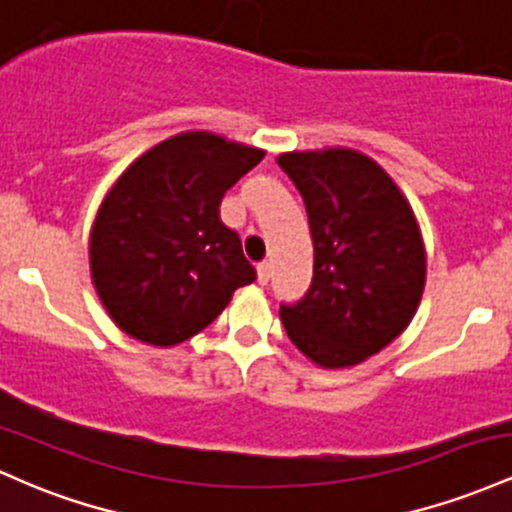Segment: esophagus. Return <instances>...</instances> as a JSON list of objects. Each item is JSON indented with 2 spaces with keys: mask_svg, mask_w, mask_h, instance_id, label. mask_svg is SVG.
<instances>
[{
  "mask_svg": "<svg viewBox=\"0 0 512 512\" xmlns=\"http://www.w3.org/2000/svg\"><path fill=\"white\" fill-rule=\"evenodd\" d=\"M256 278H258V283L266 285L268 280H271V263H258V266H256Z\"/></svg>",
  "mask_w": 512,
  "mask_h": 512,
  "instance_id": "34e87169",
  "label": "esophagus"
}]
</instances>
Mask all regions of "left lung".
<instances>
[{
	"instance_id": "left-lung-1",
	"label": "left lung",
	"mask_w": 512,
	"mask_h": 512,
	"mask_svg": "<svg viewBox=\"0 0 512 512\" xmlns=\"http://www.w3.org/2000/svg\"><path fill=\"white\" fill-rule=\"evenodd\" d=\"M314 244L307 295L280 321L304 358L324 370L365 363L404 333L426 287V246L409 200L358 149L285 152Z\"/></svg>"
}]
</instances>
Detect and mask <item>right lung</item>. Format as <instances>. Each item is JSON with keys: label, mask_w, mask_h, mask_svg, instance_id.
<instances>
[{"label": "right lung", "mask_w": 512, "mask_h": 512, "mask_svg": "<svg viewBox=\"0 0 512 512\" xmlns=\"http://www.w3.org/2000/svg\"><path fill=\"white\" fill-rule=\"evenodd\" d=\"M263 149L208 130L159 142L103 198L89 237L96 295L120 331L171 348L222 314L256 271L237 232L222 225V195Z\"/></svg>", "instance_id": "add662e5"}]
</instances>
